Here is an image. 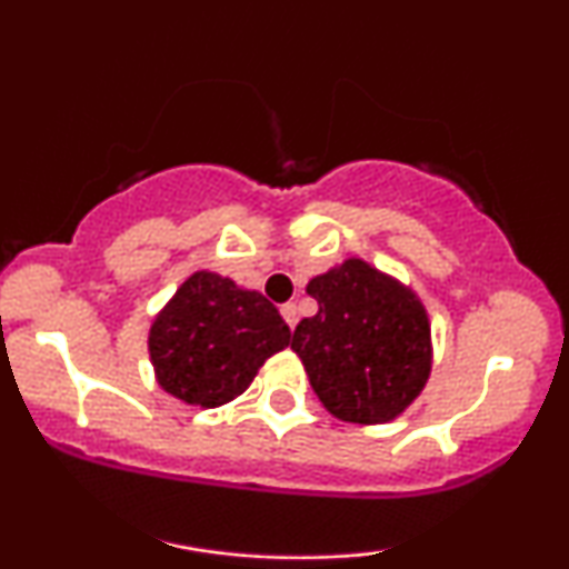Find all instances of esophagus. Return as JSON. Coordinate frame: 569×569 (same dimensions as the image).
<instances>
[{"mask_svg":"<svg viewBox=\"0 0 569 569\" xmlns=\"http://www.w3.org/2000/svg\"><path fill=\"white\" fill-rule=\"evenodd\" d=\"M280 316H283V321L289 323L291 329H293V326H297V321H299V310H297V305H293V302H286L283 307H280Z\"/></svg>","mask_w":569,"mask_h":569,"instance_id":"34e87169","label":"esophagus"}]
</instances>
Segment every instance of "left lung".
I'll return each mask as SVG.
<instances>
[{"label":"left lung","mask_w":569,"mask_h":569,"mask_svg":"<svg viewBox=\"0 0 569 569\" xmlns=\"http://www.w3.org/2000/svg\"><path fill=\"white\" fill-rule=\"evenodd\" d=\"M307 293L318 312L293 329L291 350L323 407L358 426L396 420L422 393L433 361L417 293L363 259L316 276Z\"/></svg>","instance_id":"8db88e82"}]
</instances>
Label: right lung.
<instances>
[{
	"instance_id": "right-lung-1",
	"label": "right lung",
	"mask_w": 569,
	"mask_h": 569,
	"mask_svg": "<svg viewBox=\"0 0 569 569\" xmlns=\"http://www.w3.org/2000/svg\"><path fill=\"white\" fill-rule=\"evenodd\" d=\"M289 342V326L270 299L200 270L152 321L149 358L166 393L213 409L243 393L267 358Z\"/></svg>"
}]
</instances>
